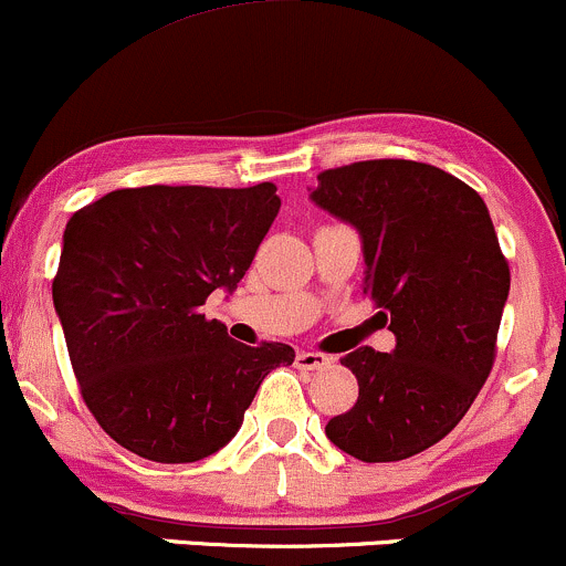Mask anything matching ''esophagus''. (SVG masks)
I'll list each match as a JSON object with an SVG mask.
<instances>
[{
  "instance_id": "34e87169",
  "label": "esophagus",
  "mask_w": 566,
  "mask_h": 566,
  "mask_svg": "<svg viewBox=\"0 0 566 566\" xmlns=\"http://www.w3.org/2000/svg\"><path fill=\"white\" fill-rule=\"evenodd\" d=\"M296 367L307 369V373H321V369L332 367V356L315 354V350H300L296 354Z\"/></svg>"
}]
</instances>
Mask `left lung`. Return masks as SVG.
I'll return each instance as SVG.
<instances>
[{
	"instance_id": "left-lung-1",
	"label": "left lung",
	"mask_w": 566,
	"mask_h": 566,
	"mask_svg": "<svg viewBox=\"0 0 566 566\" xmlns=\"http://www.w3.org/2000/svg\"><path fill=\"white\" fill-rule=\"evenodd\" d=\"M310 202L358 232L364 294L391 315V354L339 358L358 399L326 423L339 451L399 461L440 442L475 402L494 364L510 291L489 208L478 191L421 161L326 169Z\"/></svg>"
}]
</instances>
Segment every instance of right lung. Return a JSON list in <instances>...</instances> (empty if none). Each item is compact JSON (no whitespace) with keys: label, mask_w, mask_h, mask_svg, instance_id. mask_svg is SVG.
<instances>
[{"label":"right lung","mask_w":566,"mask_h":566,"mask_svg":"<svg viewBox=\"0 0 566 566\" xmlns=\"http://www.w3.org/2000/svg\"><path fill=\"white\" fill-rule=\"evenodd\" d=\"M281 210L272 184L143 186L70 218L53 307L81 394L126 451L188 464L240 431L261 380L294 348L234 343L199 307L232 291Z\"/></svg>","instance_id":"right-lung-1"}]
</instances>
